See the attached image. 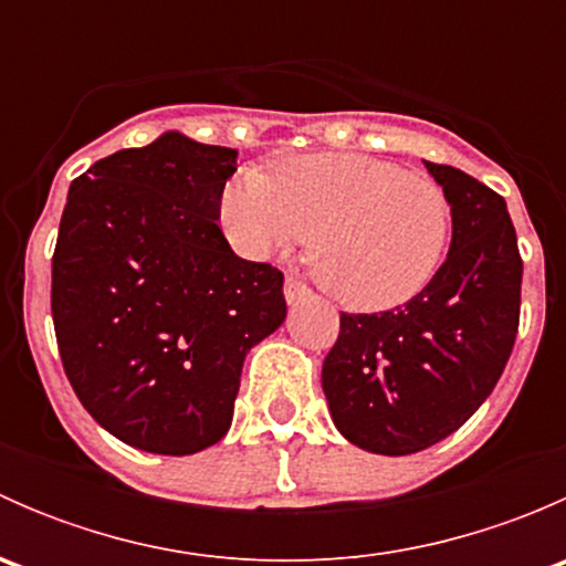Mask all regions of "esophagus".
Masks as SVG:
<instances>
[{
	"instance_id": "obj_1",
	"label": "esophagus",
	"mask_w": 566,
	"mask_h": 566,
	"mask_svg": "<svg viewBox=\"0 0 566 566\" xmlns=\"http://www.w3.org/2000/svg\"><path fill=\"white\" fill-rule=\"evenodd\" d=\"M310 290H306L304 282H298V279L287 276V282H284V298H287L290 306H298L301 301L310 298Z\"/></svg>"
}]
</instances>
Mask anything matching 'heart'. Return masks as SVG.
I'll return each instance as SVG.
<instances>
[{
  "label": "heart",
  "mask_w": 566,
  "mask_h": 566,
  "mask_svg": "<svg viewBox=\"0 0 566 566\" xmlns=\"http://www.w3.org/2000/svg\"><path fill=\"white\" fill-rule=\"evenodd\" d=\"M221 227L249 260L310 241L319 287L353 312L413 301L436 279L452 205L424 175L356 153H312L241 169L221 191Z\"/></svg>",
  "instance_id": "1"
}]
</instances>
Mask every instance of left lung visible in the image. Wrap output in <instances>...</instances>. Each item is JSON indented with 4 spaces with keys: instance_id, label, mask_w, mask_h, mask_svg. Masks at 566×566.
I'll use <instances>...</instances> for the list:
<instances>
[{
    "instance_id": "8db88e82",
    "label": "left lung",
    "mask_w": 566,
    "mask_h": 566,
    "mask_svg": "<svg viewBox=\"0 0 566 566\" xmlns=\"http://www.w3.org/2000/svg\"><path fill=\"white\" fill-rule=\"evenodd\" d=\"M452 205V247L436 279L391 312L339 317L323 361L336 430L402 458L460 430L499 384L521 319L523 260L504 197L424 161Z\"/></svg>"
}]
</instances>
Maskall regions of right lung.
I'll use <instances>...</instances> for the list:
<instances>
[{
    "instance_id": "1",
    "label": "right lung",
    "mask_w": 566,
    "mask_h": 566,
    "mask_svg": "<svg viewBox=\"0 0 566 566\" xmlns=\"http://www.w3.org/2000/svg\"><path fill=\"white\" fill-rule=\"evenodd\" d=\"M238 150L167 130L71 182L51 260L62 367L128 447L202 452L232 424L241 369L287 317L284 276L219 230Z\"/></svg>"
}]
</instances>
